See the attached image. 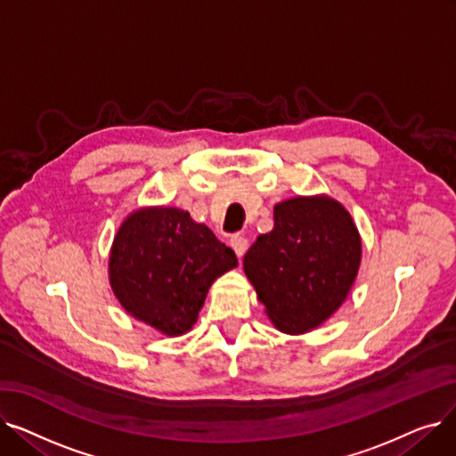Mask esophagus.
<instances>
[{"label": "esophagus", "instance_id": "1", "mask_svg": "<svg viewBox=\"0 0 456 456\" xmlns=\"http://www.w3.org/2000/svg\"><path fill=\"white\" fill-rule=\"evenodd\" d=\"M231 248L234 249V253H236L238 258H242L244 253H246L248 248H249L248 238H244V236H232V238H231Z\"/></svg>", "mask_w": 456, "mask_h": 456}]
</instances>
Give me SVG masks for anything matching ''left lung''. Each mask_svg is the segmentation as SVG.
Returning a JSON list of instances; mask_svg holds the SVG:
<instances>
[{
    "instance_id": "obj_1",
    "label": "left lung",
    "mask_w": 456,
    "mask_h": 456,
    "mask_svg": "<svg viewBox=\"0 0 456 456\" xmlns=\"http://www.w3.org/2000/svg\"><path fill=\"white\" fill-rule=\"evenodd\" d=\"M273 222L246 253L244 272L272 323L301 334L346 301L361 266V234L351 214L327 196L281 201Z\"/></svg>"
}]
</instances>
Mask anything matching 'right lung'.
<instances>
[{
	"instance_id": "obj_1",
	"label": "right lung",
	"mask_w": 456,
	"mask_h": 456,
	"mask_svg": "<svg viewBox=\"0 0 456 456\" xmlns=\"http://www.w3.org/2000/svg\"><path fill=\"white\" fill-rule=\"evenodd\" d=\"M236 266L234 251L186 210L151 207L134 210L118 229L109 279L133 318L179 337L198 322L210 284Z\"/></svg>"
}]
</instances>
